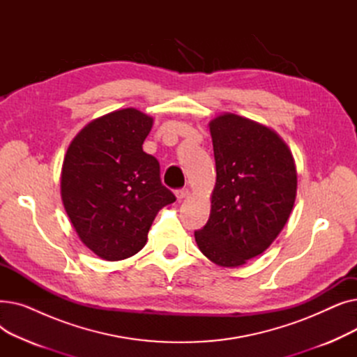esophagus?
<instances>
[{
    "label": "esophagus",
    "instance_id": "obj_1",
    "mask_svg": "<svg viewBox=\"0 0 357 357\" xmlns=\"http://www.w3.org/2000/svg\"><path fill=\"white\" fill-rule=\"evenodd\" d=\"M175 194H176V198H178V199H183V198H186V197L190 195V191L186 190V188H181V190H176Z\"/></svg>",
    "mask_w": 357,
    "mask_h": 357
}]
</instances>
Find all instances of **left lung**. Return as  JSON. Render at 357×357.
Returning <instances> with one entry per match:
<instances>
[{
  "label": "left lung",
  "instance_id": "8db88e82",
  "mask_svg": "<svg viewBox=\"0 0 357 357\" xmlns=\"http://www.w3.org/2000/svg\"><path fill=\"white\" fill-rule=\"evenodd\" d=\"M217 181L207 224L197 230L199 250L236 268L264 253L284 229L296 195V169L275 131L222 114L210 123Z\"/></svg>",
  "mask_w": 357,
  "mask_h": 357
}]
</instances>
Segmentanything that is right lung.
<instances>
[{
  "label": "right lung",
  "instance_id": "1",
  "mask_svg": "<svg viewBox=\"0 0 357 357\" xmlns=\"http://www.w3.org/2000/svg\"><path fill=\"white\" fill-rule=\"evenodd\" d=\"M153 119L135 108L109 112L84 127L68 149L62 201L84 245L105 260L140 252L158 211L176 197L160 165L143 152Z\"/></svg>",
  "mask_w": 357,
  "mask_h": 357
}]
</instances>
